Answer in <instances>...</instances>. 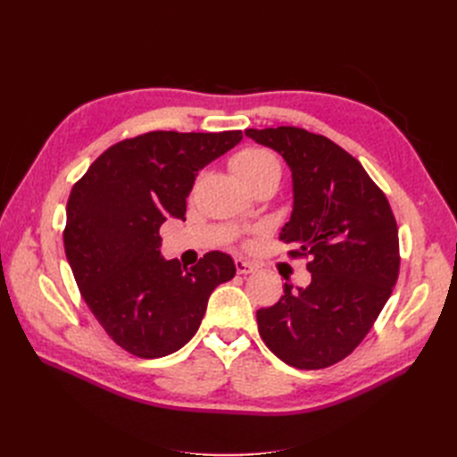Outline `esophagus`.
Returning <instances> with one entry per match:
<instances>
[{
    "instance_id": "1",
    "label": "esophagus",
    "mask_w": 457,
    "mask_h": 457,
    "mask_svg": "<svg viewBox=\"0 0 457 457\" xmlns=\"http://www.w3.org/2000/svg\"><path fill=\"white\" fill-rule=\"evenodd\" d=\"M234 267H237V272H238V274H252V272L257 270L255 265H252V262H247V261H244V259H237V261H234Z\"/></svg>"
}]
</instances>
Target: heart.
<instances>
[{"label":"heart","mask_w":457,"mask_h":457,"mask_svg":"<svg viewBox=\"0 0 457 457\" xmlns=\"http://www.w3.org/2000/svg\"><path fill=\"white\" fill-rule=\"evenodd\" d=\"M232 170L247 188L267 177H280L278 160L265 148H245L238 152L232 160Z\"/></svg>","instance_id":"obj_1"}]
</instances>
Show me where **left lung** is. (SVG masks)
Segmentation results:
<instances>
[{"label": "left lung", "instance_id": "obj_1", "mask_svg": "<svg viewBox=\"0 0 457 457\" xmlns=\"http://www.w3.org/2000/svg\"><path fill=\"white\" fill-rule=\"evenodd\" d=\"M245 135L292 170L294 212L280 240L309 257L307 287L284 284L276 305L257 311L259 334L286 364L328 368L349 356L378 320L398 278V228L383 190L362 163L324 135L282 126Z\"/></svg>", "mask_w": 457, "mask_h": 457}]
</instances>
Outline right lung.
Segmentation results:
<instances>
[{
    "instance_id": "obj_1",
    "label": "right lung",
    "mask_w": 457,
    "mask_h": 457,
    "mask_svg": "<svg viewBox=\"0 0 457 457\" xmlns=\"http://www.w3.org/2000/svg\"><path fill=\"white\" fill-rule=\"evenodd\" d=\"M242 131H150L96 158L66 204L64 252L81 297L116 345L141 358L179 351L196 334L213 289L237 267L205 253L195 267L160 253V227L183 219L196 175Z\"/></svg>"
}]
</instances>
